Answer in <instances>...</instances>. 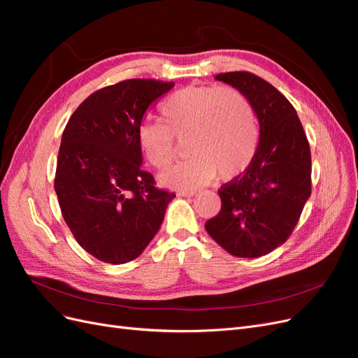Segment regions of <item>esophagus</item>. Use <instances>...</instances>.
I'll return each mask as SVG.
<instances>
[{
  "label": "esophagus",
  "instance_id": "esophagus-1",
  "mask_svg": "<svg viewBox=\"0 0 358 358\" xmlns=\"http://www.w3.org/2000/svg\"><path fill=\"white\" fill-rule=\"evenodd\" d=\"M178 196L179 197H194L196 196V191H179Z\"/></svg>",
  "mask_w": 358,
  "mask_h": 358
}]
</instances>
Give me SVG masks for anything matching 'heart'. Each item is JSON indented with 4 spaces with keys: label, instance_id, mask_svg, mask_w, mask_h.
<instances>
[{
    "label": "heart",
    "instance_id": "1",
    "mask_svg": "<svg viewBox=\"0 0 358 358\" xmlns=\"http://www.w3.org/2000/svg\"><path fill=\"white\" fill-rule=\"evenodd\" d=\"M159 121L138 125L137 143L150 166L166 169L176 157V138L187 139L189 158L161 173L164 187L197 189L218 173L233 179L251 164L258 146L252 106L239 91L222 86H187L159 107Z\"/></svg>",
    "mask_w": 358,
    "mask_h": 358
}]
</instances>
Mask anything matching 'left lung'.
<instances>
[{"label":"left lung","instance_id":"1","mask_svg":"<svg viewBox=\"0 0 358 358\" xmlns=\"http://www.w3.org/2000/svg\"><path fill=\"white\" fill-rule=\"evenodd\" d=\"M246 96L259 142L249 167L221 187V210L204 224L234 257L257 258L287 242L310 197V149L297 112L273 85L249 71L215 78Z\"/></svg>","mask_w":358,"mask_h":358}]
</instances>
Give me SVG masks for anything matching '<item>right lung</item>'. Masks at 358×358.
<instances>
[{
	"mask_svg": "<svg viewBox=\"0 0 358 358\" xmlns=\"http://www.w3.org/2000/svg\"><path fill=\"white\" fill-rule=\"evenodd\" d=\"M175 83L129 79L91 94L62 133L55 191L74 239L96 259L124 264L154 239L176 197L142 169L137 129Z\"/></svg>",
	"mask_w": 358,
	"mask_h": 358,
	"instance_id": "1",
	"label": "right lung"
}]
</instances>
